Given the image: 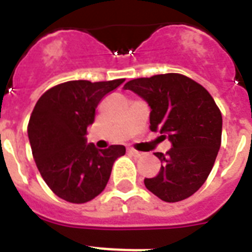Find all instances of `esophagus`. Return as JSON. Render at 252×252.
<instances>
[{
	"label": "esophagus",
	"mask_w": 252,
	"mask_h": 252,
	"mask_svg": "<svg viewBox=\"0 0 252 252\" xmlns=\"http://www.w3.org/2000/svg\"><path fill=\"white\" fill-rule=\"evenodd\" d=\"M128 152H129V153H132L134 156V157H140V156H141V152H138V150H136V149H133V148H129V149H128Z\"/></svg>",
	"instance_id": "34e87169"
}]
</instances>
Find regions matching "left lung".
Here are the masks:
<instances>
[{
  "label": "left lung",
  "instance_id": "left-lung-1",
  "mask_svg": "<svg viewBox=\"0 0 252 252\" xmlns=\"http://www.w3.org/2000/svg\"><path fill=\"white\" fill-rule=\"evenodd\" d=\"M150 107V130L171 142L167 153H154L161 170L145 178L159 199L176 203L193 195L207 180L221 146L222 116L212 95L182 74L136 78L124 85Z\"/></svg>",
  "mask_w": 252,
  "mask_h": 252
}]
</instances>
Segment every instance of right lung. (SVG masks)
Returning <instances> with one entry per match:
<instances>
[{"label":"right lung","mask_w":252,"mask_h":252,"mask_svg":"<svg viewBox=\"0 0 252 252\" xmlns=\"http://www.w3.org/2000/svg\"><path fill=\"white\" fill-rule=\"evenodd\" d=\"M123 82L68 81L45 91L33 107L27 128L33 159L48 187L69 203L98 196L114 162L126 154L123 145L98 149L86 138L99 102Z\"/></svg>","instance_id":"right-lung-1"}]
</instances>
